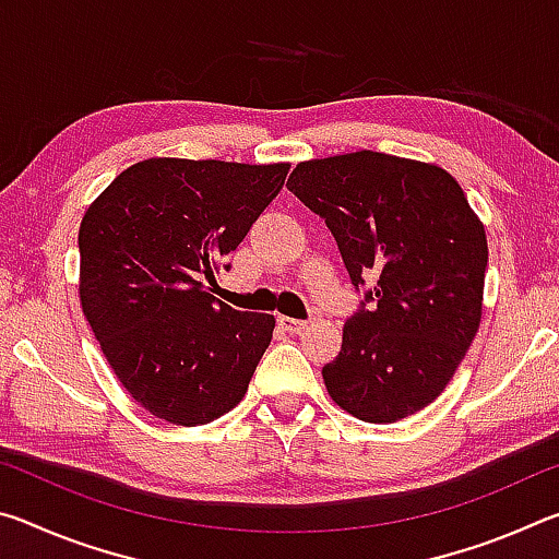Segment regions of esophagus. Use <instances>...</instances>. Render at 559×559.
<instances>
[{
  "label": "esophagus",
  "instance_id": "1",
  "mask_svg": "<svg viewBox=\"0 0 559 559\" xmlns=\"http://www.w3.org/2000/svg\"><path fill=\"white\" fill-rule=\"evenodd\" d=\"M278 328L286 330L288 335H298L302 330L308 328L306 320H296V318H288V316H278Z\"/></svg>",
  "mask_w": 559,
  "mask_h": 559
}]
</instances>
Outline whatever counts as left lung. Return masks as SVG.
Wrapping results in <instances>:
<instances>
[{"label": "left lung", "instance_id": "left-lung-1", "mask_svg": "<svg viewBox=\"0 0 559 559\" xmlns=\"http://www.w3.org/2000/svg\"><path fill=\"white\" fill-rule=\"evenodd\" d=\"M288 189L325 219L365 300L323 367L328 394L357 419L392 424L443 392L480 323L488 243L447 169L396 155L308 159Z\"/></svg>", "mask_w": 559, "mask_h": 559}]
</instances>
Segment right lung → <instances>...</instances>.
<instances>
[{
  "mask_svg": "<svg viewBox=\"0 0 559 559\" xmlns=\"http://www.w3.org/2000/svg\"><path fill=\"white\" fill-rule=\"evenodd\" d=\"M288 169L143 159L83 216V316L120 384L157 419L200 427L249 390L276 318L234 310L205 281L212 286L222 259L276 200Z\"/></svg>",
  "mask_w": 559,
  "mask_h": 559,
  "instance_id": "add662e5",
  "label": "right lung"
}]
</instances>
